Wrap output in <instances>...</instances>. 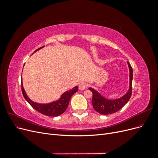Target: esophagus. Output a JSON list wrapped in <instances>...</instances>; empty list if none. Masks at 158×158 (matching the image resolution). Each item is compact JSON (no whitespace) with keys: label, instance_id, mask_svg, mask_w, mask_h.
Listing matches in <instances>:
<instances>
[{"label":"esophagus","instance_id":"34e87169","mask_svg":"<svg viewBox=\"0 0 158 158\" xmlns=\"http://www.w3.org/2000/svg\"><path fill=\"white\" fill-rule=\"evenodd\" d=\"M87 87H88V84L85 83V82H81L79 84V89L80 90H84V89H85V88H86Z\"/></svg>","mask_w":158,"mask_h":158}]
</instances>
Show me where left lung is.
<instances>
[{
  "label": "left lung",
  "instance_id": "1",
  "mask_svg": "<svg viewBox=\"0 0 158 158\" xmlns=\"http://www.w3.org/2000/svg\"><path fill=\"white\" fill-rule=\"evenodd\" d=\"M128 65L129 73H130V84L128 92L123 95V97L114 99H108L104 98L103 95L100 94L97 90L92 88H89V89L92 91L93 94V97L92 99V103L94 109L100 114H112L118 111L128 102L132 95V69L130 63L127 62Z\"/></svg>",
  "mask_w": 158,
  "mask_h": 158
}]
</instances>
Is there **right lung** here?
Segmentation results:
<instances>
[{
  "mask_svg": "<svg viewBox=\"0 0 158 158\" xmlns=\"http://www.w3.org/2000/svg\"><path fill=\"white\" fill-rule=\"evenodd\" d=\"M44 47L45 46H43L40 47V48L37 49L33 52V53H34L35 52L42 49L43 47ZM78 87L76 85V86H75L73 89H70L69 91H66L64 94H62L60 99L56 100V101L52 102L49 103H38L33 102L32 100H31L28 98L24 89H23L22 80V92L23 97H24L26 101L29 103L30 106L33 109H35L37 111L44 114V115H47L49 117H57L59 115H60L61 114H63L66 111V108L68 107L72 95L75 94L76 92H78Z\"/></svg>",
  "mask_w": 158,
  "mask_h": 158,
  "instance_id": "obj_1",
  "label": "right lung"
}]
</instances>
